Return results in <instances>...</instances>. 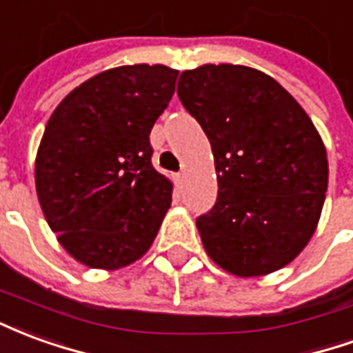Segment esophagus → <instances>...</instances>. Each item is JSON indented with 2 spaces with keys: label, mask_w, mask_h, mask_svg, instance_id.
<instances>
[{
  "label": "esophagus",
  "mask_w": 353,
  "mask_h": 353,
  "mask_svg": "<svg viewBox=\"0 0 353 353\" xmlns=\"http://www.w3.org/2000/svg\"><path fill=\"white\" fill-rule=\"evenodd\" d=\"M181 181H183V172L176 174V183H181Z\"/></svg>",
  "instance_id": "1"
}]
</instances>
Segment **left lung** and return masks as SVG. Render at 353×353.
Returning a JSON list of instances; mask_svg holds the SVG:
<instances>
[{"label":"left lung","mask_w":353,"mask_h":353,"mask_svg":"<svg viewBox=\"0 0 353 353\" xmlns=\"http://www.w3.org/2000/svg\"><path fill=\"white\" fill-rule=\"evenodd\" d=\"M177 96L212 143L217 200L196 219L208 255L248 278L295 259L316 230L329 164L310 117L266 73L206 64Z\"/></svg>","instance_id":"left-lung-1"}]
</instances>
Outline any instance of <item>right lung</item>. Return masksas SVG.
<instances>
[{"label": "right lung", "instance_id": "1", "mask_svg": "<svg viewBox=\"0 0 353 353\" xmlns=\"http://www.w3.org/2000/svg\"><path fill=\"white\" fill-rule=\"evenodd\" d=\"M177 70L123 65L94 75L50 115L35 159V187L65 252L115 270L153 244L172 183L153 168L149 134L168 108Z\"/></svg>", "mask_w": 353, "mask_h": 353}]
</instances>
